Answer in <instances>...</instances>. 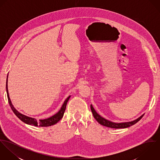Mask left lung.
I'll return each mask as SVG.
<instances>
[{
  "label": "left lung",
  "instance_id": "left-lung-1",
  "mask_svg": "<svg viewBox=\"0 0 160 160\" xmlns=\"http://www.w3.org/2000/svg\"><path fill=\"white\" fill-rule=\"evenodd\" d=\"M91 109L92 112L93 116L94 117V118L97 120V121L101 125H103L104 126L108 127V128H114V129H123V128H129L134 124H135L136 123H137L138 121H140L141 119V118L143 116L144 114L141 115L140 117H138L137 119L132 121H129V122H112L111 121H109L104 118H103L102 116H101L98 113H97V112L95 110V109L93 108L92 105H91Z\"/></svg>",
  "mask_w": 160,
  "mask_h": 160
}]
</instances>
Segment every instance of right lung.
Masks as SVG:
<instances>
[{"instance_id": "add662e5", "label": "right lung", "mask_w": 160, "mask_h": 160, "mask_svg": "<svg viewBox=\"0 0 160 160\" xmlns=\"http://www.w3.org/2000/svg\"><path fill=\"white\" fill-rule=\"evenodd\" d=\"M8 75L7 74V82H6V91H7V97H8V103L10 104V106L12 110V111L13 112V113L15 114V115L24 123L27 124H29V125H32V126H39V127H48V126H50L52 125L55 124L56 123H57L63 116V114L65 113V109H66V107L67 105V102L71 97V95H69L68 97L65 100L63 105L62 106L60 110L58 111V112H57L56 114L53 115L52 116L46 118L44 119H39V121H38L36 118H33L31 117H29L27 116L26 115L20 113V112H18L15 108L13 107V105L12 103V102L10 100V97H9V93H8Z\"/></svg>"}]
</instances>
